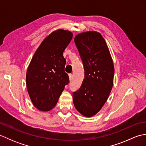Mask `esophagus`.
<instances>
[{"label": "esophagus", "instance_id": "34e87169", "mask_svg": "<svg viewBox=\"0 0 146 146\" xmlns=\"http://www.w3.org/2000/svg\"><path fill=\"white\" fill-rule=\"evenodd\" d=\"M69 78H70V80L71 81V80H72V78H73V75H72V74H69Z\"/></svg>", "mask_w": 146, "mask_h": 146}]
</instances>
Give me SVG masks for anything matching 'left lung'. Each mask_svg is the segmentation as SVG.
Masks as SVG:
<instances>
[{
  "mask_svg": "<svg viewBox=\"0 0 146 146\" xmlns=\"http://www.w3.org/2000/svg\"><path fill=\"white\" fill-rule=\"evenodd\" d=\"M74 40L85 72L81 87L73 94V104L83 116L91 117L101 110L109 97L113 84L114 65L100 33L83 32Z\"/></svg>",
  "mask_w": 146,
  "mask_h": 146,
  "instance_id": "8db88e82",
  "label": "left lung"
}]
</instances>
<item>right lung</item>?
<instances>
[{
	"label": "right lung",
	"instance_id": "right-lung-1",
	"mask_svg": "<svg viewBox=\"0 0 146 146\" xmlns=\"http://www.w3.org/2000/svg\"><path fill=\"white\" fill-rule=\"evenodd\" d=\"M72 38L73 33L67 30L52 32L42 41L30 62L26 73L27 89L39 110L52 109L69 83L63 52Z\"/></svg>",
	"mask_w": 146,
	"mask_h": 146
}]
</instances>
